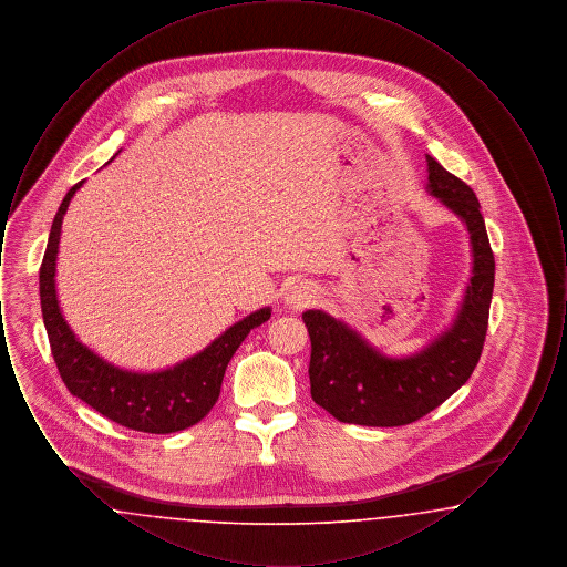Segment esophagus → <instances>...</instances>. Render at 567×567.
<instances>
[{
    "instance_id": "34e87169",
    "label": "esophagus",
    "mask_w": 567,
    "mask_h": 567,
    "mask_svg": "<svg viewBox=\"0 0 567 567\" xmlns=\"http://www.w3.org/2000/svg\"><path fill=\"white\" fill-rule=\"evenodd\" d=\"M312 297H315V289H312L310 285L299 282V285H293V287L289 289V293H287V303H289V306H293V308H303Z\"/></svg>"
}]
</instances>
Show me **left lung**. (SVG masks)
Instances as JSON below:
<instances>
[{
	"label": "left lung",
	"mask_w": 567,
	"mask_h": 567,
	"mask_svg": "<svg viewBox=\"0 0 567 567\" xmlns=\"http://www.w3.org/2000/svg\"><path fill=\"white\" fill-rule=\"evenodd\" d=\"M427 189L463 218L474 270L457 319L425 351L393 359L372 349L349 324L321 310L301 315L310 336V395L342 423L400 427L430 414L472 377L485 347L495 257L481 204L461 178L427 155Z\"/></svg>",
	"instance_id": "obj_1"
}]
</instances>
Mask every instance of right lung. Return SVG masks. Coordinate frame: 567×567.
Instances as JSON below:
<instances>
[{"label": "right lung", "mask_w": 567, "mask_h": 567, "mask_svg": "<svg viewBox=\"0 0 567 567\" xmlns=\"http://www.w3.org/2000/svg\"><path fill=\"white\" fill-rule=\"evenodd\" d=\"M76 183L63 197L54 215L47 252L40 266L42 319L49 333L56 370L72 395L91 405L110 421L144 433H174L199 423L216 404L229 359L250 329L270 319V308H261L240 323L229 327L206 351L157 374H134L100 359L76 340L59 310L54 291V261L63 215Z\"/></svg>", "instance_id": "obj_1"}]
</instances>
